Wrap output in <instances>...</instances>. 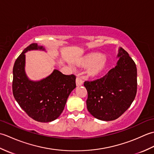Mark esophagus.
Returning a JSON list of instances; mask_svg holds the SVG:
<instances>
[{
    "instance_id": "1",
    "label": "esophagus",
    "mask_w": 154,
    "mask_h": 154,
    "mask_svg": "<svg viewBox=\"0 0 154 154\" xmlns=\"http://www.w3.org/2000/svg\"><path fill=\"white\" fill-rule=\"evenodd\" d=\"M83 84V79H81V77H77L76 78V85L77 86H80V85H82Z\"/></svg>"
}]
</instances>
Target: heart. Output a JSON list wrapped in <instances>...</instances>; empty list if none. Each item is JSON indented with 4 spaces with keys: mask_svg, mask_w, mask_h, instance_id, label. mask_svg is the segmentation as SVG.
Instances as JSON below:
<instances>
[{
    "mask_svg": "<svg viewBox=\"0 0 154 154\" xmlns=\"http://www.w3.org/2000/svg\"><path fill=\"white\" fill-rule=\"evenodd\" d=\"M106 60L100 54H93L88 56L83 62L86 67H91L90 73L92 75H97L103 69Z\"/></svg>",
    "mask_w": 154,
    "mask_h": 154,
    "instance_id": "heart-1",
    "label": "heart"
}]
</instances>
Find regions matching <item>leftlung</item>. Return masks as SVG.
Here are the masks:
<instances>
[{
  "label": "left lung",
  "instance_id": "8db88e82",
  "mask_svg": "<svg viewBox=\"0 0 154 154\" xmlns=\"http://www.w3.org/2000/svg\"><path fill=\"white\" fill-rule=\"evenodd\" d=\"M115 67L100 79L85 81L88 111L96 119L114 120L131 105L137 92V68L128 52L120 48Z\"/></svg>",
  "mask_w": 154,
  "mask_h": 154
}]
</instances>
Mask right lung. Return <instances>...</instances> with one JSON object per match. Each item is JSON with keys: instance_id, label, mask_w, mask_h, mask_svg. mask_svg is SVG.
I'll return each instance as SVG.
<instances>
[{"instance_id": "obj_1", "label": "right lung", "mask_w": 154, "mask_h": 154, "mask_svg": "<svg viewBox=\"0 0 154 154\" xmlns=\"http://www.w3.org/2000/svg\"><path fill=\"white\" fill-rule=\"evenodd\" d=\"M45 50L34 43L24 49L13 67L12 93L14 99L28 115L35 121L49 122L60 116L67 98L76 87L74 75H64L57 69L39 81L30 80L25 73V53Z\"/></svg>"}]
</instances>
